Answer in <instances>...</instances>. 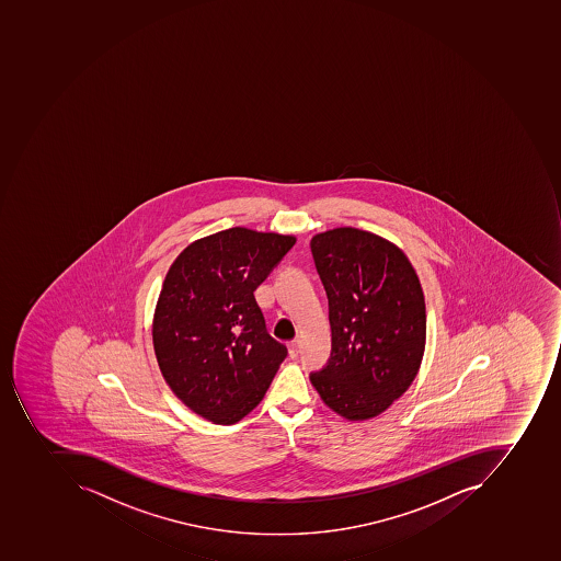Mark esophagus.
Listing matches in <instances>:
<instances>
[{
  "label": "esophagus",
  "mask_w": 561,
  "mask_h": 561,
  "mask_svg": "<svg viewBox=\"0 0 561 561\" xmlns=\"http://www.w3.org/2000/svg\"><path fill=\"white\" fill-rule=\"evenodd\" d=\"M300 348V340L295 339L291 340L290 344H288V352H290L291 357H297V354H299Z\"/></svg>",
  "instance_id": "esophagus-1"
}]
</instances>
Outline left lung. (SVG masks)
I'll use <instances>...</instances> for the list:
<instances>
[{"instance_id": "obj_1", "label": "left lung", "mask_w": 561, "mask_h": 561, "mask_svg": "<svg viewBox=\"0 0 561 561\" xmlns=\"http://www.w3.org/2000/svg\"><path fill=\"white\" fill-rule=\"evenodd\" d=\"M330 304L332 356L311 383L347 422L371 420L411 387L426 344L422 283L396 243L340 226L311 240Z\"/></svg>"}]
</instances>
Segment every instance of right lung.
<instances>
[{
  "label": "right lung",
  "instance_id": "add662e5",
  "mask_svg": "<svg viewBox=\"0 0 561 561\" xmlns=\"http://www.w3.org/2000/svg\"><path fill=\"white\" fill-rule=\"evenodd\" d=\"M295 240L237 226L190 243L165 274L152 323L157 363L174 396L216 425L257 408L287 357L254 291Z\"/></svg>",
  "mask_w": 561,
  "mask_h": 561
}]
</instances>
